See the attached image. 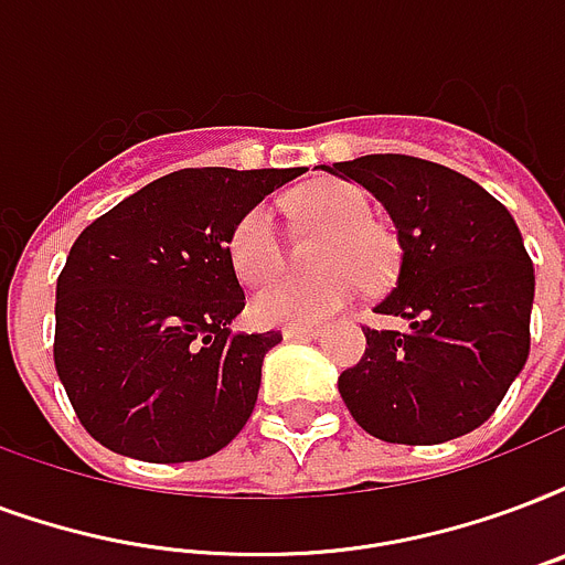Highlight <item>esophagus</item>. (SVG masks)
Wrapping results in <instances>:
<instances>
[{
  "label": "esophagus",
  "mask_w": 565,
  "mask_h": 565,
  "mask_svg": "<svg viewBox=\"0 0 565 565\" xmlns=\"http://www.w3.org/2000/svg\"><path fill=\"white\" fill-rule=\"evenodd\" d=\"M322 331L320 329H284L281 338L284 340H317Z\"/></svg>",
  "instance_id": "34e87169"
}]
</instances>
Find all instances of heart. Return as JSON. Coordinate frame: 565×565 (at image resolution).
Listing matches in <instances>:
<instances>
[{
	"instance_id": "heart-1",
	"label": "heart",
	"mask_w": 565,
	"mask_h": 565,
	"mask_svg": "<svg viewBox=\"0 0 565 565\" xmlns=\"http://www.w3.org/2000/svg\"><path fill=\"white\" fill-rule=\"evenodd\" d=\"M299 213L326 231L317 252L320 275H278L260 284L248 313L266 329H311L350 305L361 284L385 281L394 266V239L370 222V201L343 180H317L301 189ZM231 264L245 281H260L281 264L275 215L266 204L252 206L231 234Z\"/></svg>"
}]
</instances>
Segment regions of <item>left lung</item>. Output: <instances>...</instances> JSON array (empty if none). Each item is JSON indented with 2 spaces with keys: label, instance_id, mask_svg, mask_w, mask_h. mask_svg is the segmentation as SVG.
Masks as SVG:
<instances>
[{
  "label": "left lung",
  "instance_id": "obj_1",
  "mask_svg": "<svg viewBox=\"0 0 565 565\" xmlns=\"http://www.w3.org/2000/svg\"><path fill=\"white\" fill-rule=\"evenodd\" d=\"M361 183L397 227L399 273L364 329L367 350L338 379L370 436L441 445L486 424L531 352L533 264L510 210L454 168L399 153L322 166Z\"/></svg>",
  "mask_w": 565,
  "mask_h": 565
}]
</instances>
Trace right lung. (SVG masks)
<instances>
[{
    "label": "right lung",
    "instance_id": "1",
    "mask_svg": "<svg viewBox=\"0 0 565 565\" xmlns=\"http://www.w3.org/2000/svg\"><path fill=\"white\" fill-rule=\"evenodd\" d=\"M305 168H183L85 227L55 284V370L120 456L195 462L252 417L278 331L234 334L236 222Z\"/></svg>",
    "mask_w": 565,
    "mask_h": 565
}]
</instances>
